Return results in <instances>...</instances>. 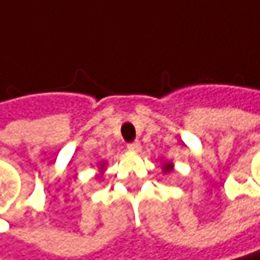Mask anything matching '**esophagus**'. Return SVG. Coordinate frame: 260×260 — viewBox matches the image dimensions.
Returning <instances> with one entry per match:
<instances>
[{"instance_id": "obj_1", "label": "esophagus", "mask_w": 260, "mask_h": 260, "mask_svg": "<svg viewBox=\"0 0 260 260\" xmlns=\"http://www.w3.org/2000/svg\"><path fill=\"white\" fill-rule=\"evenodd\" d=\"M127 149L131 152H140L142 151V145L139 142H134V143H129L127 145Z\"/></svg>"}]
</instances>
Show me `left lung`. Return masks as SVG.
Listing matches in <instances>:
<instances>
[{
  "mask_svg": "<svg viewBox=\"0 0 260 260\" xmlns=\"http://www.w3.org/2000/svg\"><path fill=\"white\" fill-rule=\"evenodd\" d=\"M174 171V163L172 161H165L163 163V172L165 174H169V172H172Z\"/></svg>",
  "mask_w": 260,
  "mask_h": 260,
  "instance_id": "obj_1",
  "label": "left lung"
}]
</instances>
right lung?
Masks as SVG:
<instances>
[{
	"label": "right lung",
	"mask_w": 260,
	"mask_h": 260,
	"mask_svg": "<svg viewBox=\"0 0 260 260\" xmlns=\"http://www.w3.org/2000/svg\"><path fill=\"white\" fill-rule=\"evenodd\" d=\"M105 169H106V161H103V163H100V166H99V171H100V175H97V178H99V180L102 178V175H103V172H105Z\"/></svg>",
	"instance_id": "obj_1"
}]
</instances>
